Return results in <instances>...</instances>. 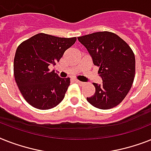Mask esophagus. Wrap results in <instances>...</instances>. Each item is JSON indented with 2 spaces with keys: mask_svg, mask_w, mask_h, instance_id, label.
Here are the masks:
<instances>
[{
  "mask_svg": "<svg viewBox=\"0 0 151 151\" xmlns=\"http://www.w3.org/2000/svg\"><path fill=\"white\" fill-rule=\"evenodd\" d=\"M74 81H75L76 83H78V84H81V85H83V84H84V82H82V81H78V80H77V79H75V80H74Z\"/></svg>",
  "mask_w": 151,
  "mask_h": 151,
  "instance_id": "34e87169",
  "label": "esophagus"
}]
</instances>
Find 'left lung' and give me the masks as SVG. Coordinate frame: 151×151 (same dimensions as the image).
Instances as JSON below:
<instances>
[{
  "label": "left lung",
  "instance_id": "8db88e82",
  "mask_svg": "<svg viewBox=\"0 0 151 151\" xmlns=\"http://www.w3.org/2000/svg\"><path fill=\"white\" fill-rule=\"evenodd\" d=\"M99 67L102 83H93L95 93L87 100L100 109H109L121 103L133 85L135 56L128 44L110 32H99L78 38Z\"/></svg>",
  "mask_w": 151,
  "mask_h": 151
}]
</instances>
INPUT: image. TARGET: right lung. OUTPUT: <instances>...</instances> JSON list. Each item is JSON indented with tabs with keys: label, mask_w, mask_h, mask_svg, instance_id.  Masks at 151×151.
Instances as JSON below:
<instances>
[{
	"label": "right lung",
	"mask_w": 151,
	"mask_h": 151,
	"mask_svg": "<svg viewBox=\"0 0 151 151\" xmlns=\"http://www.w3.org/2000/svg\"><path fill=\"white\" fill-rule=\"evenodd\" d=\"M77 38L39 33L18 46L14 59L16 84L25 101L39 109H50L63 101L70 78H61L49 66L56 65Z\"/></svg>",
	"instance_id": "right-lung-1"
}]
</instances>
